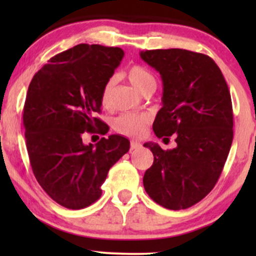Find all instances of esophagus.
Wrapping results in <instances>:
<instances>
[{"label":"esophagus","instance_id":"esophagus-1","mask_svg":"<svg viewBox=\"0 0 256 256\" xmlns=\"http://www.w3.org/2000/svg\"><path fill=\"white\" fill-rule=\"evenodd\" d=\"M131 150H134V149H140V146H142V144H140V142H137V140H131Z\"/></svg>","mask_w":256,"mask_h":256}]
</instances>
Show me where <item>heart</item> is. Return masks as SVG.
Listing matches in <instances>:
<instances>
[{
    "instance_id": "b5f03b06",
    "label": "heart",
    "mask_w": 256,
    "mask_h": 256,
    "mask_svg": "<svg viewBox=\"0 0 256 256\" xmlns=\"http://www.w3.org/2000/svg\"><path fill=\"white\" fill-rule=\"evenodd\" d=\"M128 80L143 95L152 94L156 89V79L154 74L146 67L140 64H134L126 71ZM116 79L110 78L106 82L101 92V104L104 107H110L113 98ZM150 122V116L148 114L125 113L114 120L113 126L116 132L130 137H140L144 132Z\"/></svg>"
}]
</instances>
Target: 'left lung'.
Masks as SVG:
<instances>
[{
	"label": "left lung",
	"mask_w": 256,
	"mask_h": 256,
	"mask_svg": "<svg viewBox=\"0 0 256 256\" xmlns=\"http://www.w3.org/2000/svg\"><path fill=\"white\" fill-rule=\"evenodd\" d=\"M160 73L162 108L152 130L158 138L174 134L177 146H144L154 162L143 177L146 194L168 210H186L206 198L222 174L234 138L230 91L213 58L185 49L140 52Z\"/></svg>",
	"instance_id": "obj_1"
}]
</instances>
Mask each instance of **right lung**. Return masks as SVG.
<instances>
[{
	"mask_svg": "<svg viewBox=\"0 0 256 256\" xmlns=\"http://www.w3.org/2000/svg\"><path fill=\"white\" fill-rule=\"evenodd\" d=\"M124 52L78 44L52 56L32 78L24 106L26 148L34 177L58 204L82 210L101 198L108 171L130 149L120 134L84 144L85 132L110 130L96 114Z\"/></svg>",
	"mask_w": 256,
	"mask_h": 256,
	"instance_id": "add662e5",
	"label": "right lung"
}]
</instances>
